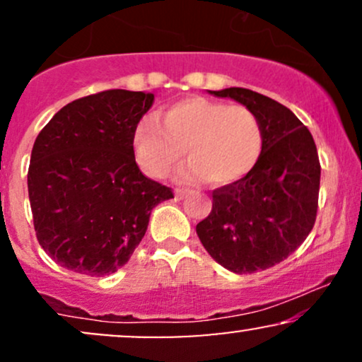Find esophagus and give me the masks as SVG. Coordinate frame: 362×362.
Wrapping results in <instances>:
<instances>
[{
	"instance_id": "1",
	"label": "esophagus",
	"mask_w": 362,
	"mask_h": 362,
	"mask_svg": "<svg viewBox=\"0 0 362 362\" xmlns=\"http://www.w3.org/2000/svg\"><path fill=\"white\" fill-rule=\"evenodd\" d=\"M187 192H189V190H187V189H180V187H178V189H175V197H177V199H184L185 195H187Z\"/></svg>"
}]
</instances>
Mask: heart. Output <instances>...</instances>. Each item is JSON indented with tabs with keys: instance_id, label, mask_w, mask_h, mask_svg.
<instances>
[{
	"instance_id": "1",
	"label": "heart",
	"mask_w": 362,
	"mask_h": 362,
	"mask_svg": "<svg viewBox=\"0 0 362 362\" xmlns=\"http://www.w3.org/2000/svg\"><path fill=\"white\" fill-rule=\"evenodd\" d=\"M158 119H141L132 132L136 161L149 177L163 178L185 151L189 165L182 178L231 185L252 172L264 146L259 119L245 105L192 97L170 105Z\"/></svg>"
}]
</instances>
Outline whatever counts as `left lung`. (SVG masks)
<instances>
[{"label": "left lung", "instance_id": "1", "mask_svg": "<svg viewBox=\"0 0 362 362\" xmlns=\"http://www.w3.org/2000/svg\"><path fill=\"white\" fill-rule=\"evenodd\" d=\"M248 107L264 146L242 180L213 190V209L195 226L213 259L235 274L265 271L305 242L318 209L320 161L308 127L288 107L247 88L211 91Z\"/></svg>", "mask_w": 362, "mask_h": 362}]
</instances>
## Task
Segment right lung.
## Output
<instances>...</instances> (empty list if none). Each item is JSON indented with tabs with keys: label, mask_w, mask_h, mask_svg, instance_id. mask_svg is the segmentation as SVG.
I'll return each instance as SVG.
<instances>
[{
	"label": "right lung",
	"mask_w": 362,
	"mask_h": 362,
	"mask_svg": "<svg viewBox=\"0 0 362 362\" xmlns=\"http://www.w3.org/2000/svg\"><path fill=\"white\" fill-rule=\"evenodd\" d=\"M153 100L129 90L88 95L62 107L37 136L28 199L37 240L61 267L117 272L146 233L153 207L173 197L141 173L132 149Z\"/></svg>",
	"instance_id": "obj_1"
}]
</instances>
